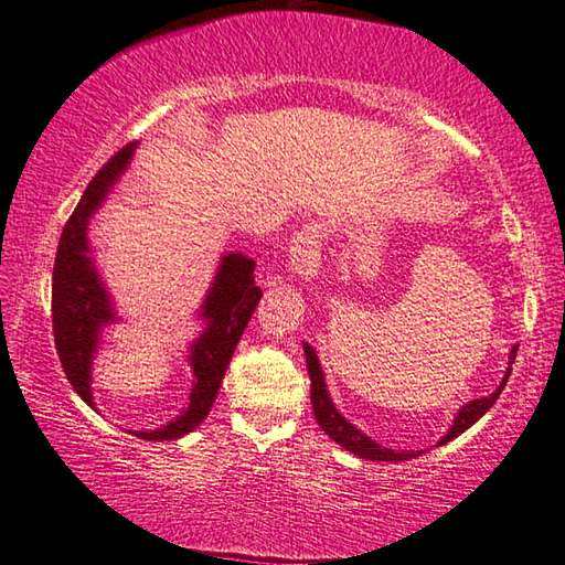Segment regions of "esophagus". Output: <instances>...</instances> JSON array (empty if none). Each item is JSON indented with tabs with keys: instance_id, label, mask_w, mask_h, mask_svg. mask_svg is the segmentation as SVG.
I'll return each instance as SVG.
<instances>
[{
	"instance_id": "1",
	"label": "esophagus",
	"mask_w": 565,
	"mask_h": 565,
	"mask_svg": "<svg viewBox=\"0 0 565 565\" xmlns=\"http://www.w3.org/2000/svg\"><path fill=\"white\" fill-rule=\"evenodd\" d=\"M322 259V227L310 223L303 225L291 239L289 247V267L303 279H313L320 269Z\"/></svg>"
}]
</instances>
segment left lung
<instances>
[{
  "instance_id": "1",
  "label": "left lung",
  "mask_w": 565,
  "mask_h": 565,
  "mask_svg": "<svg viewBox=\"0 0 565 565\" xmlns=\"http://www.w3.org/2000/svg\"><path fill=\"white\" fill-rule=\"evenodd\" d=\"M303 352H306V364H308V376H310V403H313V413L318 425L322 427V431L332 439L338 441L340 447H344L347 451H352L359 459H366V461H407L417 456L415 451H395V449H386V447H379L374 439H369L366 435H362L352 423H347V419L340 415L338 407L330 401L328 388H326V376H322V369L318 362V354L310 344L303 342ZM514 356H518V344L512 347L510 352V364H514ZM510 366L505 371V379H502L500 386L495 388V393L486 395V398H476V401H468L459 413L454 417V425L449 427L447 435L439 439V444H447L454 437H459L461 431H466L471 425H476L478 419H481L493 403L498 401V395L505 388V383L510 379Z\"/></svg>"
}]
</instances>
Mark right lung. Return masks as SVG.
<instances>
[{
  "mask_svg": "<svg viewBox=\"0 0 565 565\" xmlns=\"http://www.w3.org/2000/svg\"><path fill=\"white\" fill-rule=\"evenodd\" d=\"M134 150L136 142H130L94 174L77 209L72 211L63 227L53 267L55 350L72 388L92 407V359L97 354L102 328L106 322H114L116 313L89 257L87 223L92 213L102 206L116 179L124 174L134 158ZM259 298L262 289L255 284V259L239 255V252H227L206 301L201 306L206 330L191 344L189 364L194 371V386L189 393V405L170 425L150 431H134L136 437L150 441L179 439L206 419L215 395H218L225 369L231 364L235 347L243 338Z\"/></svg>",
  "mask_w": 565,
  "mask_h": 565,
  "instance_id": "right-lung-1",
  "label": "right lung"
}]
</instances>
